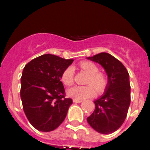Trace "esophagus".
<instances>
[{"mask_svg": "<svg viewBox=\"0 0 150 150\" xmlns=\"http://www.w3.org/2000/svg\"><path fill=\"white\" fill-rule=\"evenodd\" d=\"M73 102L74 103H81V100H77V99H73Z\"/></svg>", "mask_w": 150, "mask_h": 150, "instance_id": "obj_1", "label": "esophagus"}]
</instances>
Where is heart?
Listing matches in <instances>:
<instances>
[{
	"label": "heart",
	"mask_w": 150,
	"mask_h": 150,
	"mask_svg": "<svg viewBox=\"0 0 150 150\" xmlns=\"http://www.w3.org/2000/svg\"><path fill=\"white\" fill-rule=\"evenodd\" d=\"M79 67L89 75L86 83L87 86H75L69 88L67 94L69 97L74 99L81 100L94 96L95 91L98 94H101L107 86V77L103 73L98 72V66L89 61H83L79 63ZM74 69L68 67L62 72L61 81L65 86H71L74 83Z\"/></svg>",
	"instance_id": "obj_1"
}]
</instances>
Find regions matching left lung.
I'll list each match as a JSON object with an SVG mask.
<instances>
[{
  "label": "left lung",
  "instance_id": "obj_1",
  "mask_svg": "<svg viewBox=\"0 0 150 150\" xmlns=\"http://www.w3.org/2000/svg\"><path fill=\"white\" fill-rule=\"evenodd\" d=\"M88 60L100 64L107 74L104 95L94 101L95 109L87 122L98 133L111 134L121 127L131 103L129 74L121 62L107 52H100Z\"/></svg>",
  "mask_w": 150,
  "mask_h": 150
}]
</instances>
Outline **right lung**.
<instances>
[{
  "instance_id": "1",
  "label": "right lung",
  "mask_w": 150,
  "mask_h": 150,
  "mask_svg": "<svg viewBox=\"0 0 150 150\" xmlns=\"http://www.w3.org/2000/svg\"><path fill=\"white\" fill-rule=\"evenodd\" d=\"M73 62L45 54L24 67L20 90L23 110L30 124L40 132L53 131L67 116L73 101L65 98L61 75Z\"/></svg>"
}]
</instances>
